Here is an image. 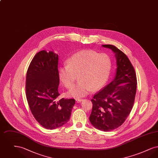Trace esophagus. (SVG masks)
I'll list each match as a JSON object with an SVG mask.
<instances>
[{
    "mask_svg": "<svg viewBox=\"0 0 158 158\" xmlns=\"http://www.w3.org/2000/svg\"><path fill=\"white\" fill-rule=\"evenodd\" d=\"M82 99H79V98H76V101L77 102H82Z\"/></svg>",
    "mask_w": 158,
    "mask_h": 158,
    "instance_id": "esophagus-1",
    "label": "esophagus"
}]
</instances>
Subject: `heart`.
Segmentation results:
<instances>
[{
    "instance_id": "1",
    "label": "heart",
    "mask_w": 158,
    "mask_h": 158,
    "mask_svg": "<svg viewBox=\"0 0 158 158\" xmlns=\"http://www.w3.org/2000/svg\"><path fill=\"white\" fill-rule=\"evenodd\" d=\"M112 66L110 57L106 53L82 50L72 56L68 64L59 69V77L63 85L70 88L78 75L79 82L68 91V96L81 98L93 89L98 90L107 82Z\"/></svg>"
}]
</instances>
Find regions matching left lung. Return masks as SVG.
Listing matches in <instances>:
<instances>
[{
  "mask_svg": "<svg viewBox=\"0 0 158 158\" xmlns=\"http://www.w3.org/2000/svg\"><path fill=\"white\" fill-rule=\"evenodd\" d=\"M115 53L117 70L115 77L91 99L89 121L99 130L110 131L121 126L131 112L135 99L137 77L127 56L115 46L102 45Z\"/></svg>",
  "mask_w": 158,
  "mask_h": 158,
  "instance_id": "1",
  "label": "left lung"
}]
</instances>
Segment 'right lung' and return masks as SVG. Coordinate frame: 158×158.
<instances>
[{"label": "right lung", "mask_w": 158, "mask_h": 158, "mask_svg": "<svg viewBox=\"0 0 158 158\" xmlns=\"http://www.w3.org/2000/svg\"><path fill=\"white\" fill-rule=\"evenodd\" d=\"M58 61L57 54L42 50L31 61L26 77V96L31 111L38 123L48 130L66 124L75 104L74 99L58 100Z\"/></svg>", "instance_id": "1"}]
</instances>
